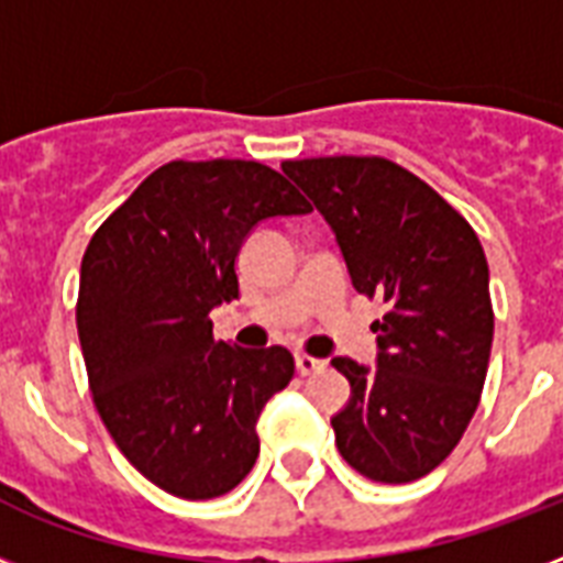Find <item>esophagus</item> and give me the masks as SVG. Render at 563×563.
<instances>
[{
    "label": "esophagus",
    "instance_id": "esophagus-1",
    "mask_svg": "<svg viewBox=\"0 0 563 563\" xmlns=\"http://www.w3.org/2000/svg\"><path fill=\"white\" fill-rule=\"evenodd\" d=\"M295 368H298L300 376L318 374V371H324V362L316 360V356H307V353H298L295 356Z\"/></svg>",
    "mask_w": 563,
    "mask_h": 563
}]
</instances>
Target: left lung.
Here are the masks:
<instances>
[{
	"label": "left lung",
	"instance_id": "1",
	"mask_svg": "<svg viewBox=\"0 0 563 563\" xmlns=\"http://www.w3.org/2000/svg\"><path fill=\"white\" fill-rule=\"evenodd\" d=\"M335 233L353 289L388 307L376 365L335 356L351 400L330 423L353 471L420 479L453 453L479 406L494 342L488 260L473 228L411 172L383 157L286 161Z\"/></svg>",
	"mask_w": 563,
	"mask_h": 563
}]
</instances>
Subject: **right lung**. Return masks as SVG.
I'll list each match as a JSON object with an SVG mask.
<instances>
[{
  "label": "right lung",
  "mask_w": 563,
  "mask_h": 563,
  "mask_svg": "<svg viewBox=\"0 0 563 563\" xmlns=\"http://www.w3.org/2000/svg\"><path fill=\"white\" fill-rule=\"evenodd\" d=\"M307 212V198L263 163L175 161L84 251L75 318L92 400L122 455L172 497H221L254 467L256 420L295 360L277 344L216 342L210 312L239 298L251 230Z\"/></svg>",
  "instance_id": "right-lung-1"
}]
</instances>
